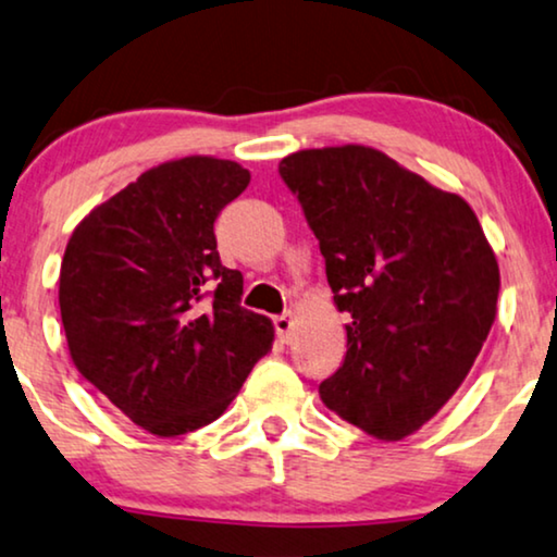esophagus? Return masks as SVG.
Listing matches in <instances>:
<instances>
[{"label": "esophagus", "mask_w": 557, "mask_h": 557, "mask_svg": "<svg viewBox=\"0 0 557 557\" xmlns=\"http://www.w3.org/2000/svg\"><path fill=\"white\" fill-rule=\"evenodd\" d=\"M273 327H276V335L281 343H288V335H292V327H294V320L292 314H281L273 320Z\"/></svg>", "instance_id": "obj_1"}]
</instances>
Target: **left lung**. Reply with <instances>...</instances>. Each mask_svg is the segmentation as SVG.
I'll list each match as a JSON object with an SVG mask.
<instances>
[{
	"label": "left lung",
	"instance_id": "obj_1",
	"mask_svg": "<svg viewBox=\"0 0 557 557\" xmlns=\"http://www.w3.org/2000/svg\"><path fill=\"white\" fill-rule=\"evenodd\" d=\"M278 173L350 317L324 407L371 437H407L458 392L496 320L499 263L479 216L366 146L299 150Z\"/></svg>",
	"mask_w": 557,
	"mask_h": 557
}]
</instances>
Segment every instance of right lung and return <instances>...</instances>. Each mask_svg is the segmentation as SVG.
I'll list each match as a JSON object with an SVG mask.
<instances>
[{
	"label": "right lung",
	"mask_w": 557,
	"mask_h": 557,
	"mask_svg": "<svg viewBox=\"0 0 557 557\" xmlns=\"http://www.w3.org/2000/svg\"><path fill=\"white\" fill-rule=\"evenodd\" d=\"M250 184L235 161L156 165L94 207L66 245L58 305L78 373L158 437L214 422L271 350L269 317L240 307L243 273L214 220Z\"/></svg>",
	"instance_id": "obj_1"
}]
</instances>
